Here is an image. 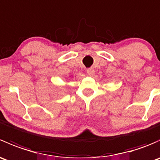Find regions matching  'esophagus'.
<instances>
[{
	"label": "esophagus",
	"instance_id": "obj_1",
	"mask_svg": "<svg viewBox=\"0 0 160 160\" xmlns=\"http://www.w3.org/2000/svg\"><path fill=\"white\" fill-rule=\"evenodd\" d=\"M87 73L89 76H93L94 74V70L93 68H88L87 70Z\"/></svg>",
	"mask_w": 160,
	"mask_h": 160
}]
</instances>
